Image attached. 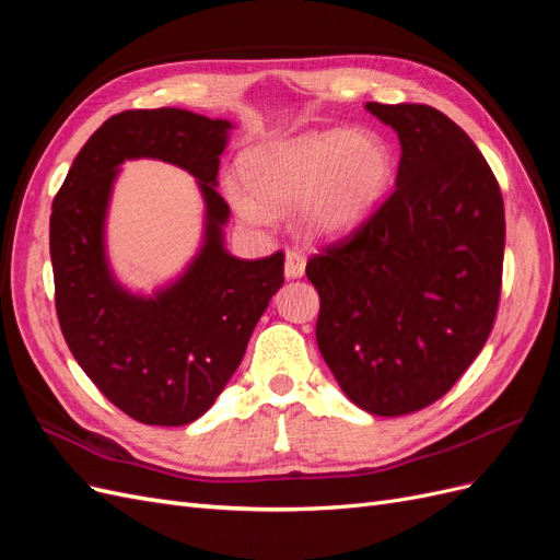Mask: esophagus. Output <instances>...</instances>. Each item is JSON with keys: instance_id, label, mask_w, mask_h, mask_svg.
Wrapping results in <instances>:
<instances>
[{"instance_id": "1", "label": "esophagus", "mask_w": 560, "mask_h": 560, "mask_svg": "<svg viewBox=\"0 0 560 560\" xmlns=\"http://www.w3.org/2000/svg\"><path fill=\"white\" fill-rule=\"evenodd\" d=\"M306 273V257L299 249L284 252V276L287 278H301Z\"/></svg>"}]
</instances>
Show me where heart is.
<instances>
[{"label": "heart", "instance_id": "1", "mask_svg": "<svg viewBox=\"0 0 560 560\" xmlns=\"http://www.w3.org/2000/svg\"><path fill=\"white\" fill-rule=\"evenodd\" d=\"M393 161L378 135L325 130L268 142L243 161L248 191L229 189L233 210L261 226L276 210L303 202V219L317 233H343L376 208L387 189Z\"/></svg>", "mask_w": 560, "mask_h": 560}]
</instances>
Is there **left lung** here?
Instances as JSON below:
<instances>
[{"mask_svg": "<svg viewBox=\"0 0 560 560\" xmlns=\"http://www.w3.org/2000/svg\"><path fill=\"white\" fill-rule=\"evenodd\" d=\"M366 109L397 130V186L346 238L308 259L317 348L352 404L374 416L425 409L460 378L495 325L504 202L446 114Z\"/></svg>", "mask_w": 560, "mask_h": 560, "instance_id": "obj_1", "label": "left lung"}]
</instances>
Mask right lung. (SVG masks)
Segmentation results:
<instances>
[{"mask_svg": "<svg viewBox=\"0 0 560 560\" xmlns=\"http://www.w3.org/2000/svg\"><path fill=\"white\" fill-rule=\"evenodd\" d=\"M231 124L186 109H128L77 154L50 212L56 311L67 346L114 406L144 425L206 413L238 369L284 278V254L245 261L224 249L231 214L217 194ZM161 158L189 170L207 198V238L185 276L154 298L124 291L104 257V217L117 165Z\"/></svg>", "mask_w": 560, "mask_h": 560, "instance_id": "add662e5", "label": "right lung"}]
</instances>
